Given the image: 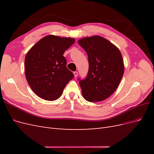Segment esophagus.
Wrapping results in <instances>:
<instances>
[{
  "label": "esophagus",
  "mask_w": 154,
  "mask_h": 154,
  "mask_svg": "<svg viewBox=\"0 0 154 154\" xmlns=\"http://www.w3.org/2000/svg\"><path fill=\"white\" fill-rule=\"evenodd\" d=\"M73 73H74V77H77V76H78V72L77 71H74Z\"/></svg>",
  "instance_id": "esophagus-1"
}]
</instances>
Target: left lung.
<instances>
[{"label":"left lung","instance_id":"1","mask_svg":"<svg viewBox=\"0 0 154 154\" xmlns=\"http://www.w3.org/2000/svg\"><path fill=\"white\" fill-rule=\"evenodd\" d=\"M78 44L88 56V71L85 79L78 78L84 98L89 102L103 101L118 88L124 73L119 50L100 36L82 38Z\"/></svg>","mask_w":154,"mask_h":154}]
</instances>
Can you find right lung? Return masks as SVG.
Segmentation results:
<instances>
[{
    "label": "right lung",
    "mask_w": 154,
    "mask_h": 154,
    "mask_svg": "<svg viewBox=\"0 0 154 154\" xmlns=\"http://www.w3.org/2000/svg\"><path fill=\"white\" fill-rule=\"evenodd\" d=\"M74 43L72 38L48 35L27 52L25 58L26 80L32 91L41 98L57 100L73 78L63 54Z\"/></svg>",
    "instance_id": "obj_1"
}]
</instances>
